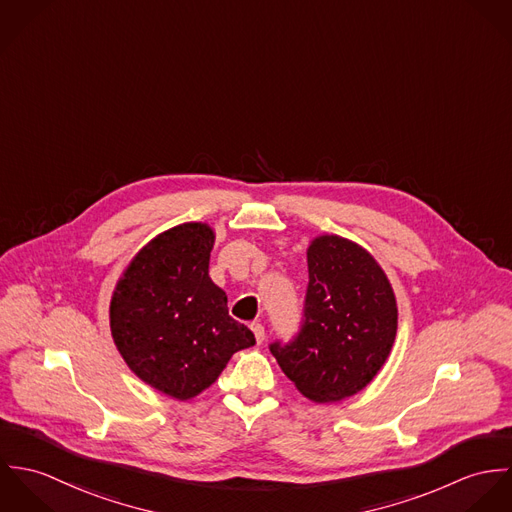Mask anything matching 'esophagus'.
Returning <instances> with one entry per match:
<instances>
[{"instance_id": "1", "label": "esophagus", "mask_w": 512, "mask_h": 512, "mask_svg": "<svg viewBox=\"0 0 512 512\" xmlns=\"http://www.w3.org/2000/svg\"><path fill=\"white\" fill-rule=\"evenodd\" d=\"M250 329H252V333H254V337H256V343L260 345V343L264 341V327H262V323H252Z\"/></svg>"}]
</instances>
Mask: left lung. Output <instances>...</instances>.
I'll use <instances>...</instances> for the list:
<instances>
[{
  "mask_svg": "<svg viewBox=\"0 0 512 512\" xmlns=\"http://www.w3.org/2000/svg\"><path fill=\"white\" fill-rule=\"evenodd\" d=\"M305 321L290 345L270 347L311 402L355 396L388 361L398 329L392 284L361 244L319 234L307 246Z\"/></svg>",
  "mask_w": 512,
  "mask_h": 512,
  "instance_id": "1",
  "label": "left lung"
}]
</instances>
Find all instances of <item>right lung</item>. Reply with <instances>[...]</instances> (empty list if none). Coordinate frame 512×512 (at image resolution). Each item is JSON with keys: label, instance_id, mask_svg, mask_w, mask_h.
<instances>
[{"label": "right lung", "instance_id": "add662e5", "mask_svg": "<svg viewBox=\"0 0 512 512\" xmlns=\"http://www.w3.org/2000/svg\"><path fill=\"white\" fill-rule=\"evenodd\" d=\"M215 230L183 222L144 244L110 299V331L130 370L165 396L207 390L236 351L256 343L209 276Z\"/></svg>", "mask_w": 512, "mask_h": 512}]
</instances>
